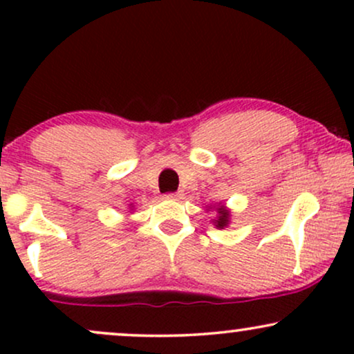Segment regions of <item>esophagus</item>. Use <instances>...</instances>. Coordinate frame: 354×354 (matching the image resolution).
<instances>
[{
  "mask_svg": "<svg viewBox=\"0 0 354 354\" xmlns=\"http://www.w3.org/2000/svg\"><path fill=\"white\" fill-rule=\"evenodd\" d=\"M165 198L166 200H178V198H180V193H166Z\"/></svg>",
  "mask_w": 354,
  "mask_h": 354,
  "instance_id": "obj_1",
  "label": "esophagus"
}]
</instances>
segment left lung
<instances>
[{
	"instance_id": "1",
	"label": "left lung",
	"mask_w": 354,
	"mask_h": 354,
	"mask_svg": "<svg viewBox=\"0 0 354 354\" xmlns=\"http://www.w3.org/2000/svg\"><path fill=\"white\" fill-rule=\"evenodd\" d=\"M218 213H219V218L216 219V226L218 228H225V226L228 225V218H230L228 211L223 209V206H221V208L218 209Z\"/></svg>"
}]
</instances>
